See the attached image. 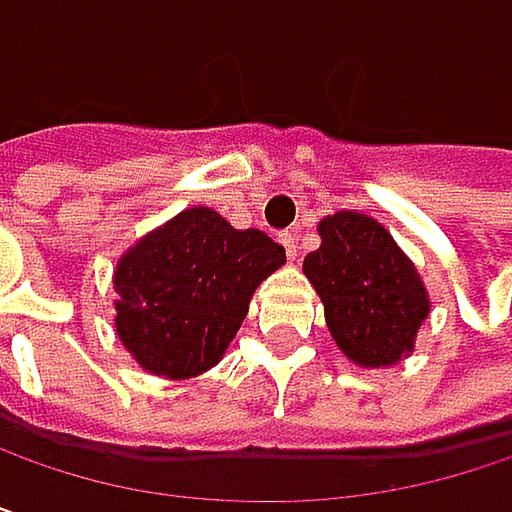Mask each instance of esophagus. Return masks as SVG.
Wrapping results in <instances>:
<instances>
[{"mask_svg": "<svg viewBox=\"0 0 512 512\" xmlns=\"http://www.w3.org/2000/svg\"><path fill=\"white\" fill-rule=\"evenodd\" d=\"M278 243L284 246V252L290 260H296V252H299V246H296V234L293 231H284V234H278Z\"/></svg>", "mask_w": 512, "mask_h": 512, "instance_id": "obj_1", "label": "esophagus"}]
</instances>
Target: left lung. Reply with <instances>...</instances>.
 I'll return each instance as SVG.
<instances>
[{
	"instance_id": "8db88e82",
	"label": "left lung",
	"mask_w": 512,
	"mask_h": 512,
	"mask_svg": "<svg viewBox=\"0 0 512 512\" xmlns=\"http://www.w3.org/2000/svg\"><path fill=\"white\" fill-rule=\"evenodd\" d=\"M320 249L302 269L326 308V326L361 367H391L415 350L430 314L415 263L370 216L341 210L320 225Z\"/></svg>"
}]
</instances>
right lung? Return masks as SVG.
<instances>
[{"mask_svg":"<svg viewBox=\"0 0 512 512\" xmlns=\"http://www.w3.org/2000/svg\"><path fill=\"white\" fill-rule=\"evenodd\" d=\"M284 260L263 231L189 207L118 260L115 332L148 373L192 379L219 364L257 284Z\"/></svg>","mask_w":512,"mask_h":512,"instance_id":"right-lung-1","label":"right lung"}]
</instances>
